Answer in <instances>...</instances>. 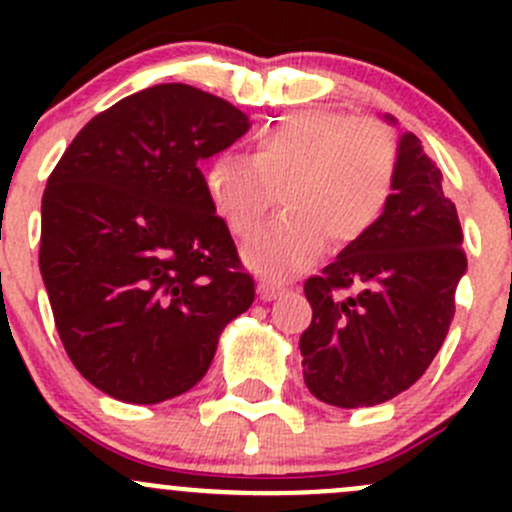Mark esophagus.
Returning a JSON list of instances; mask_svg holds the SVG:
<instances>
[{"instance_id":"1","label":"esophagus","mask_w":512,"mask_h":512,"mask_svg":"<svg viewBox=\"0 0 512 512\" xmlns=\"http://www.w3.org/2000/svg\"><path fill=\"white\" fill-rule=\"evenodd\" d=\"M257 294H260L262 302H272V299L280 297L282 287L280 285H272V282H260V285H257Z\"/></svg>"}]
</instances>
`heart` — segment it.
I'll return each mask as SVG.
<instances>
[{
    "label": "heart",
    "instance_id": "b5f03b06",
    "mask_svg": "<svg viewBox=\"0 0 512 512\" xmlns=\"http://www.w3.org/2000/svg\"><path fill=\"white\" fill-rule=\"evenodd\" d=\"M399 141L379 118L332 108L294 111L265 128L252 158L220 153L205 165V195L235 237H250L277 200L287 213L245 247L247 265L282 277L319 260L327 247L369 235L391 203Z\"/></svg>",
    "mask_w": 512,
    "mask_h": 512
}]
</instances>
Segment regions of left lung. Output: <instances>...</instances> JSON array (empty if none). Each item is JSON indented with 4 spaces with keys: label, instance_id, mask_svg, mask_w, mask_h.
Wrapping results in <instances>:
<instances>
[{
    "label": "left lung",
    "instance_id": "8db88e82",
    "mask_svg": "<svg viewBox=\"0 0 512 512\" xmlns=\"http://www.w3.org/2000/svg\"><path fill=\"white\" fill-rule=\"evenodd\" d=\"M441 183L421 141L401 136L386 213L304 282L312 304V324L299 337L304 384L324 404H384L416 384L441 349L468 265L456 205ZM344 288L357 292L342 298Z\"/></svg>",
    "mask_w": 512,
    "mask_h": 512
}]
</instances>
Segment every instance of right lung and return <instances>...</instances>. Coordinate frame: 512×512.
<instances>
[{"instance_id":"right-lung-1","label":"right lung","mask_w":512,"mask_h":512,"mask_svg":"<svg viewBox=\"0 0 512 512\" xmlns=\"http://www.w3.org/2000/svg\"><path fill=\"white\" fill-rule=\"evenodd\" d=\"M247 128L225 98L158 84L91 118L51 170L39 270L71 364L103 394L193 389L250 309L255 280L198 168Z\"/></svg>"}]
</instances>
